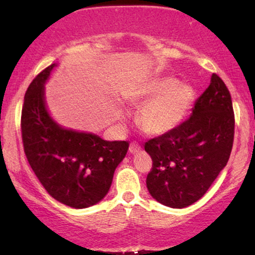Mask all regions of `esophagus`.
<instances>
[{
	"mask_svg": "<svg viewBox=\"0 0 255 255\" xmlns=\"http://www.w3.org/2000/svg\"><path fill=\"white\" fill-rule=\"evenodd\" d=\"M128 151H130L131 154H135V153H138L139 151H140V146H139L138 142H131L130 144V147H128Z\"/></svg>",
	"mask_w": 255,
	"mask_h": 255,
	"instance_id": "esophagus-1",
	"label": "esophagus"
}]
</instances>
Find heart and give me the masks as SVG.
Returning <instances> with one entry per match:
<instances>
[{
  "label": "heart",
  "mask_w": 255,
  "mask_h": 255,
  "mask_svg": "<svg viewBox=\"0 0 255 255\" xmlns=\"http://www.w3.org/2000/svg\"><path fill=\"white\" fill-rule=\"evenodd\" d=\"M196 90L174 76H159L141 83L131 102L141 107L138 124L146 133L161 135L176 128L193 109Z\"/></svg>",
  "instance_id": "heart-1"
}]
</instances>
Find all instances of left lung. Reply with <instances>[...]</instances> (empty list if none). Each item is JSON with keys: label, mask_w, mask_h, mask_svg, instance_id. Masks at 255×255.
Segmentation results:
<instances>
[{"label": "left lung", "mask_w": 255, "mask_h": 255, "mask_svg": "<svg viewBox=\"0 0 255 255\" xmlns=\"http://www.w3.org/2000/svg\"><path fill=\"white\" fill-rule=\"evenodd\" d=\"M235 115L229 89L218 75L198 97L190 117L145 144L153 166L146 179L151 196L182 209L204 196L231 154Z\"/></svg>", "instance_id": "obj_1"}]
</instances>
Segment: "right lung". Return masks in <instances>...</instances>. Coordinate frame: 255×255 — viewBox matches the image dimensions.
<instances>
[{
	"label": "right lung",
	"instance_id": "right-lung-1",
	"mask_svg": "<svg viewBox=\"0 0 255 255\" xmlns=\"http://www.w3.org/2000/svg\"><path fill=\"white\" fill-rule=\"evenodd\" d=\"M57 66L52 64L39 73L25 93L20 124L24 152L39 182L54 200L85 209L106 197L128 142L104 140L54 121L47 109L45 85Z\"/></svg>",
	"mask_w": 255,
	"mask_h": 255
}]
</instances>
